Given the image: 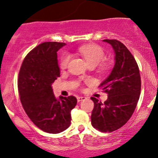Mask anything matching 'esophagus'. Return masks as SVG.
Listing matches in <instances>:
<instances>
[{"instance_id":"1","label":"esophagus","mask_w":158,"mask_h":158,"mask_svg":"<svg viewBox=\"0 0 158 158\" xmlns=\"http://www.w3.org/2000/svg\"><path fill=\"white\" fill-rule=\"evenodd\" d=\"M86 97H77L78 102H80V101H84V100H86Z\"/></svg>"}]
</instances>
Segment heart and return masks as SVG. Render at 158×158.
I'll return each mask as SVG.
<instances>
[{
  "label": "heart",
  "mask_w": 158,
  "mask_h": 158,
  "mask_svg": "<svg viewBox=\"0 0 158 158\" xmlns=\"http://www.w3.org/2000/svg\"><path fill=\"white\" fill-rule=\"evenodd\" d=\"M79 53L85 58L89 65L94 64L97 66L104 59V51L101 46L96 44H89L83 45L79 48ZM70 61V56L68 54L62 56L60 61V67L61 69H65ZM106 65H101V69H105Z\"/></svg>",
  "instance_id": "b5f03b06"
}]
</instances>
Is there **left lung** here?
<instances>
[{"instance_id":"1","label":"left lung","mask_w":158,"mask_h":158,"mask_svg":"<svg viewBox=\"0 0 158 158\" xmlns=\"http://www.w3.org/2000/svg\"><path fill=\"white\" fill-rule=\"evenodd\" d=\"M114 51V65L100 86L107 94L102 103H94L91 124L101 132H111L123 126L133 114L140 95L141 79L138 64L126 46L117 40H104Z\"/></svg>"}]
</instances>
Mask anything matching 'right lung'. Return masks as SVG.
Segmentation results:
<instances>
[{"label":"right lung","mask_w":158,"mask_h":158,"mask_svg":"<svg viewBox=\"0 0 158 158\" xmlns=\"http://www.w3.org/2000/svg\"><path fill=\"white\" fill-rule=\"evenodd\" d=\"M64 45L40 44L26 55L19 71L18 88L23 108L31 121L48 133H59L69 127L71 110L77 104L73 96L57 99L51 86L60 77L57 52Z\"/></svg>","instance_id":"right-lung-1"}]
</instances>
